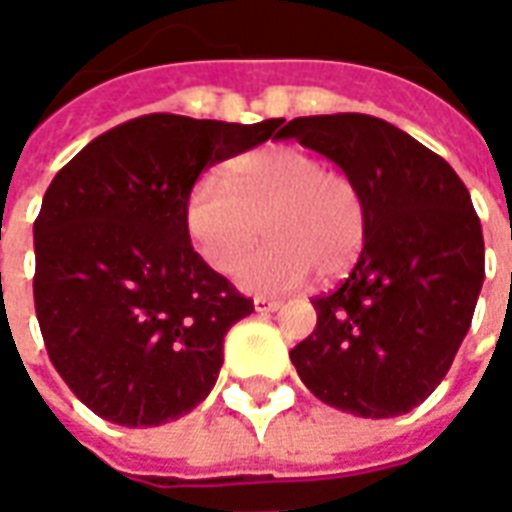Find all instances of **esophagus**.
Instances as JSON below:
<instances>
[{"instance_id": "esophagus-1", "label": "esophagus", "mask_w": 512, "mask_h": 512, "mask_svg": "<svg viewBox=\"0 0 512 512\" xmlns=\"http://www.w3.org/2000/svg\"><path fill=\"white\" fill-rule=\"evenodd\" d=\"M255 310L257 312H274V310H279V301L277 299H266V296H257Z\"/></svg>"}]
</instances>
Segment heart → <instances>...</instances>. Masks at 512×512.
<instances>
[{
	"label": "heart",
	"instance_id": "heart-1",
	"mask_svg": "<svg viewBox=\"0 0 512 512\" xmlns=\"http://www.w3.org/2000/svg\"><path fill=\"white\" fill-rule=\"evenodd\" d=\"M186 227L216 271H233L266 232L269 244L235 271L249 293L301 288L312 271L337 277L367 235V202L348 172L310 150L271 145L233 158L224 178L205 175L186 197Z\"/></svg>",
	"mask_w": 512,
	"mask_h": 512
}]
</instances>
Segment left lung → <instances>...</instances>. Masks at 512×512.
I'll return each mask as SVG.
<instances>
[{"label": "left lung", "instance_id": "1", "mask_svg": "<svg viewBox=\"0 0 512 512\" xmlns=\"http://www.w3.org/2000/svg\"><path fill=\"white\" fill-rule=\"evenodd\" d=\"M279 139L359 183L367 235L354 271L312 299L318 323L290 351L312 395L356 417L406 414L447 376L485 279L483 227L455 169L381 117L279 120Z\"/></svg>", "mask_w": 512, "mask_h": 512}]
</instances>
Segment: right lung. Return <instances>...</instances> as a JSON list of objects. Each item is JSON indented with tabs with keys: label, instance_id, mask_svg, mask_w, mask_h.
<instances>
[{
	"label": "right lung",
	"instance_id": "obj_1",
	"mask_svg": "<svg viewBox=\"0 0 512 512\" xmlns=\"http://www.w3.org/2000/svg\"><path fill=\"white\" fill-rule=\"evenodd\" d=\"M277 123L134 117L51 180L35 219V312L51 365L101 419L161 425L216 384L224 334L255 304L194 252L186 197L202 169L263 145Z\"/></svg>",
	"mask_w": 512,
	"mask_h": 512
}]
</instances>
